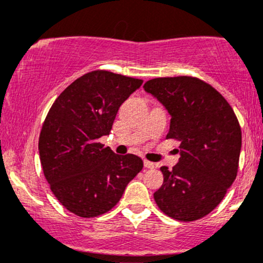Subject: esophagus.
I'll use <instances>...</instances> for the list:
<instances>
[{"instance_id":"1","label":"esophagus","mask_w":263,"mask_h":263,"mask_svg":"<svg viewBox=\"0 0 263 263\" xmlns=\"http://www.w3.org/2000/svg\"><path fill=\"white\" fill-rule=\"evenodd\" d=\"M143 164H144V167H146V168H148V170H153V168L156 167V164H155V163H153V162H149V161H147V159H144Z\"/></svg>"}]
</instances>
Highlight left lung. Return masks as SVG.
Wrapping results in <instances>:
<instances>
[{"label": "left lung", "mask_w": 263, "mask_h": 263, "mask_svg": "<svg viewBox=\"0 0 263 263\" xmlns=\"http://www.w3.org/2000/svg\"><path fill=\"white\" fill-rule=\"evenodd\" d=\"M143 89L171 114L167 138L179 141L180 158L162 167V186L155 193L161 211L188 222L211 213L237 176L241 127L224 96L195 77L156 78ZM179 152V151H178Z\"/></svg>", "instance_id": "left-lung-1"}]
</instances>
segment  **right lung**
<instances>
[{
  "mask_svg": "<svg viewBox=\"0 0 263 263\" xmlns=\"http://www.w3.org/2000/svg\"><path fill=\"white\" fill-rule=\"evenodd\" d=\"M142 83L107 70L90 71L60 93L45 117L38 142L44 177L59 203L80 218L110 211L143 168L140 157L115 155L99 142Z\"/></svg>",
  "mask_w": 263,
  "mask_h": 263,
  "instance_id": "right-lung-1",
  "label": "right lung"
}]
</instances>
